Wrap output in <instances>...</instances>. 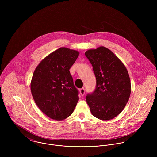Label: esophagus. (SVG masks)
<instances>
[{
  "label": "esophagus",
  "mask_w": 157,
  "mask_h": 157,
  "mask_svg": "<svg viewBox=\"0 0 157 157\" xmlns=\"http://www.w3.org/2000/svg\"><path fill=\"white\" fill-rule=\"evenodd\" d=\"M80 94H81V95H82V96H83L84 95H85V88H81L80 90Z\"/></svg>",
  "instance_id": "esophagus-1"
}]
</instances>
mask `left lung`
Masks as SVG:
<instances>
[{"label": "left lung", "instance_id": "1", "mask_svg": "<svg viewBox=\"0 0 157 157\" xmlns=\"http://www.w3.org/2000/svg\"><path fill=\"white\" fill-rule=\"evenodd\" d=\"M85 56L96 77V87L86 97L91 113L101 120H109L123 110L131 92L127 69L111 50L104 46L89 49Z\"/></svg>", "mask_w": 157, "mask_h": 157}]
</instances>
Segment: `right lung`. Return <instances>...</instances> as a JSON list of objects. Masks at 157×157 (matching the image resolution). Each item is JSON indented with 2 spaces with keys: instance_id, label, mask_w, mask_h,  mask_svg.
I'll list each match as a JSON object with an SVG mask.
<instances>
[{
  "instance_id": "1",
  "label": "right lung",
  "mask_w": 157,
  "mask_h": 157,
  "mask_svg": "<svg viewBox=\"0 0 157 157\" xmlns=\"http://www.w3.org/2000/svg\"><path fill=\"white\" fill-rule=\"evenodd\" d=\"M78 55L77 51L60 48L43 59L33 73V97L39 108L53 120L70 116L79 99L69 71Z\"/></svg>"
}]
</instances>
